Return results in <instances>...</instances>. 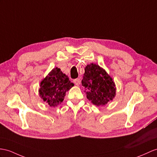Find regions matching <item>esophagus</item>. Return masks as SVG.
I'll return each mask as SVG.
<instances>
[{"label":"esophagus","mask_w":157,"mask_h":157,"mask_svg":"<svg viewBox=\"0 0 157 157\" xmlns=\"http://www.w3.org/2000/svg\"><path fill=\"white\" fill-rule=\"evenodd\" d=\"M74 83L76 86H79L80 84H81V80L79 78H76L74 80Z\"/></svg>","instance_id":"34e87169"}]
</instances>
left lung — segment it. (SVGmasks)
<instances>
[{"label":"left lung","mask_w":157,"mask_h":157,"mask_svg":"<svg viewBox=\"0 0 157 157\" xmlns=\"http://www.w3.org/2000/svg\"><path fill=\"white\" fill-rule=\"evenodd\" d=\"M82 85L86 97L96 106H104L116 95V87L113 78L98 64L91 63L85 68Z\"/></svg>","instance_id":"left-lung-1"}]
</instances>
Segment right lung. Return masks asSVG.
Returning a JSON list of instances; mask_svg holds the SVG:
<instances>
[{"label":"right lung","instance_id":"1","mask_svg":"<svg viewBox=\"0 0 157 157\" xmlns=\"http://www.w3.org/2000/svg\"><path fill=\"white\" fill-rule=\"evenodd\" d=\"M73 86L68 76L56 67L41 81L39 93L44 102L55 107L63 101L66 92Z\"/></svg>","mask_w":157,"mask_h":157}]
</instances>
